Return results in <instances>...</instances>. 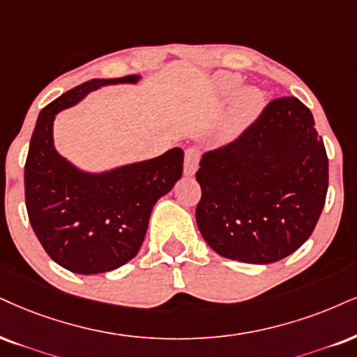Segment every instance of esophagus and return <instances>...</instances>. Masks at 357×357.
Wrapping results in <instances>:
<instances>
[{"mask_svg":"<svg viewBox=\"0 0 357 357\" xmlns=\"http://www.w3.org/2000/svg\"><path fill=\"white\" fill-rule=\"evenodd\" d=\"M199 152L195 149H187L185 151V164H183V174L187 177H193L197 169H199Z\"/></svg>","mask_w":357,"mask_h":357,"instance_id":"esophagus-1","label":"esophagus"}]
</instances>
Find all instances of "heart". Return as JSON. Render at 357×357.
Instances as JSON below:
<instances>
[{
	"instance_id": "1",
	"label": "heart",
	"mask_w": 357,
	"mask_h": 357,
	"mask_svg": "<svg viewBox=\"0 0 357 357\" xmlns=\"http://www.w3.org/2000/svg\"><path fill=\"white\" fill-rule=\"evenodd\" d=\"M241 84L240 77L235 74H220L215 77V89H217L220 98H230L238 91ZM263 107V94L257 87L248 86L243 87L238 94H236L235 100H233L230 114H228L225 124L220 129L218 140L222 144L231 142L241 130L246 129L252 122L257 119V116Z\"/></svg>"
}]
</instances>
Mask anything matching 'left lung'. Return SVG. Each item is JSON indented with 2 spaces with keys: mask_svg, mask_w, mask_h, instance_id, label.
<instances>
[{
  "mask_svg": "<svg viewBox=\"0 0 357 357\" xmlns=\"http://www.w3.org/2000/svg\"><path fill=\"white\" fill-rule=\"evenodd\" d=\"M197 225L213 252L253 265L280 261L313 233L328 192V155L310 109L280 98L197 172Z\"/></svg>",
  "mask_w": 357,
  "mask_h": 357,
  "instance_id": "obj_1",
  "label": "left lung"
}]
</instances>
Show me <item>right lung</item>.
Segmentation results:
<instances>
[{
	"label": "right lung",
	"mask_w": 357,
	"mask_h": 357,
	"mask_svg": "<svg viewBox=\"0 0 357 357\" xmlns=\"http://www.w3.org/2000/svg\"><path fill=\"white\" fill-rule=\"evenodd\" d=\"M139 74L92 79L39 112L24 165L28 217L46 253L79 275L117 270L139 253L153 205L182 177L183 151L104 172L79 169L56 151V116L105 86L137 84Z\"/></svg>",
	"instance_id": "obj_1"
}]
</instances>
